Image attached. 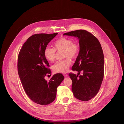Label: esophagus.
Instances as JSON below:
<instances>
[{
	"label": "esophagus",
	"instance_id": "esophagus-1",
	"mask_svg": "<svg viewBox=\"0 0 124 124\" xmlns=\"http://www.w3.org/2000/svg\"><path fill=\"white\" fill-rule=\"evenodd\" d=\"M63 75H64V77H67L68 76V75L67 73H63Z\"/></svg>",
	"mask_w": 124,
	"mask_h": 124
}]
</instances>
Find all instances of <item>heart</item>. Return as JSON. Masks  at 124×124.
I'll use <instances>...</instances> for the list:
<instances>
[{
  "instance_id": "1",
  "label": "heart",
  "mask_w": 124,
  "mask_h": 124,
  "mask_svg": "<svg viewBox=\"0 0 124 124\" xmlns=\"http://www.w3.org/2000/svg\"><path fill=\"white\" fill-rule=\"evenodd\" d=\"M63 51V58L66 59L58 61L53 67L55 73H64L67 71L71 64V59H74L79 53V46L72 42L70 38L62 37L57 40L54 44V47H46L44 50V55L45 59L50 62H54L56 58V51Z\"/></svg>"
}]
</instances>
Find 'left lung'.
<instances>
[{"label":"left lung","mask_w":124,"mask_h":124,"mask_svg":"<svg viewBox=\"0 0 124 124\" xmlns=\"http://www.w3.org/2000/svg\"><path fill=\"white\" fill-rule=\"evenodd\" d=\"M63 35L77 37L80 50L71 70L83 74L70 73L72 80L71 90L74 96L80 100L87 101L98 92L104 78V59L103 50L98 40L90 32L78 30L65 33Z\"/></svg>","instance_id":"8db88e82"}]
</instances>
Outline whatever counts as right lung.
Wrapping results in <instances>:
<instances>
[{
    "label": "right lung",
    "mask_w": 124,
    "mask_h": 124,
    "mask_svg": "<svg viewBox=\"0 0 124 124\" xmlns=\"http://www.w3.org/2000/svg\"><path fill=\"white\" fill-rule=\"evenodd\" d=\"M58 33L37 34L23 45L18 57L17 69L24 90L33 102L46 105L55 99L57 87L64 79L62 73L54 74L47 81L46 75L52 72L44 55L45 48Z\"/></svg>",
    "instance_id": "1"
}]
</instances>
